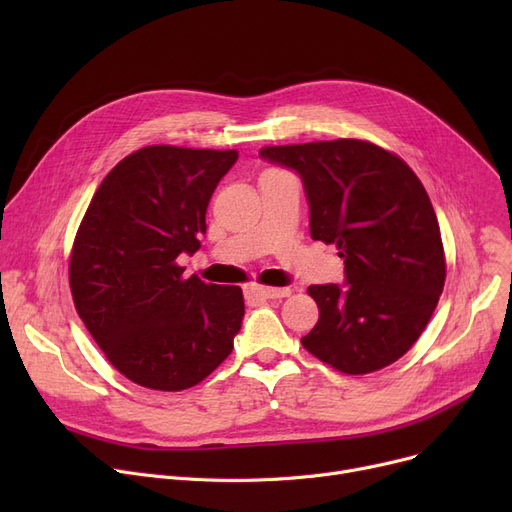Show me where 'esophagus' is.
Returning <instances> with one entry per match:
<instances>
[{
	"instance_id": "obj_1",
	"label": "esophagus",
	"mask_w": 512,
	"mask_h": 512,
	"mask_svg": "<svg viewBox=\"0 0 512 512\" xmlns=\"http://www.w3.org/2000/svg\"><path fill=\"white\" fill-rule=\"evenodd\" d=\"M290 292H292L290 288H272V286H259V284L247 286L249 297H259V299H284Z\"/></svg>"
}]
</instances>
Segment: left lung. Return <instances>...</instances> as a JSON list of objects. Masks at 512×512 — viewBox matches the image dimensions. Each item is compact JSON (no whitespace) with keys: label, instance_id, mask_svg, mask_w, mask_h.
Segmentation results:
<instances>
[{"label":"left lung","instance_id":"left-lung-1","mask_svg":"<svg viewBox=\"0 0 512 512\" xmlns=\"http://www.w3.org/2000/svg\"><path fill=\"white\" fill-rule=\"evenodd\" d=\"M305 186L311 238L336 245L340 284H313L315 328L301 338L330 367L363 375L405 355L432 317L446 280L436 211L398 155L357 139L263 147Z\"/></svg>","mask_w":512,"mask_h":512}]
</instances>
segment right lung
I'll list each match as a JSON object with an SVG mask.
<instances>
[{"label": "right lung", "instance_id": "add662e5", "mask_svg": "<svg viewBox=\"0 0 512 512\" xmlns=\"http://www.w3.org/2000/svg\"><path fill=\"white\" fill-rule=\"evenodd\" d=\"M238 151L151 145L124 157L91 199L70 255L74 307L130 382L178 392L203 382L234 348L238 286L184 278L205 211Z\"/></svg>", "mask_w": 512, "mask_h": 512}]
</instances>
